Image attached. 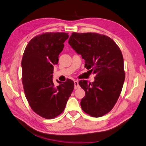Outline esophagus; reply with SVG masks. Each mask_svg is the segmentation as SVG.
<instances>
[{
  "mask_svg": "<svg viewBox=\"0 0 146 146\" xmlns=\"http://www.w3.org/2000/svg\"><path fill=\"white\" fill-rule=\"evenodd\" d=\"M74 88L76 90V89H77V88H79L78 82V81L77 80H75L74 81Z\"/></svg>",
  "mask_w": 146,
  "mask_h": 146,
  "instance_id": "esophagus-1",
  "label": "esophagus"
}]
</instances>
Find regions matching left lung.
Instances as JSON below:
<instances>
[{"label": "left lung", "instance_id": "8db88e82", "mask_svg": "<svg viewBox=\"0 0 146 146\" xmlns=\"http://www.w3.org/2000/svg\"><path fill=\"white\" fill-rule=\"evenodd\" d=\"M69 44L85 60V66L96 74L94 82L80 80L85 91L80 105L83 111L94 117L110 112L116 104L125 80L121 50L112 39L96 33H72Z\"/></svg>", "mask_w": 146, "mask_h": 146}]
</instances>
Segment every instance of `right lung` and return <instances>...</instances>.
<instances>
[{
    "instance_id": "right-lung-1",
    "label": "right lung",
    "mask_w": 146,
    "mask_h": 146,
    "mask_svg": "<svg viewBox=\"0 0 146 146\" xmlns=\"http://www.w3.org/2000/svg\"><path fill=\"white\" fill-rule=\"evenodd\" d=\"M69 38L68 33L50 32L32 38L22 59V82L25 95L33 111L47 119L62 113L74 90V83L68 79L55 86L54 66Z\"/></svg>"
}]
</instances>
